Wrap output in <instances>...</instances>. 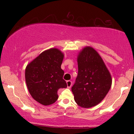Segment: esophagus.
I'll return each mask as SVG.
<instances>
[{
  "mask_svg": "<svg viewBox=\"0 0 134 134\" xmlns=\"http://www.w3.org/2000/svg\"><path fill=\"white\" fill-rule=\"evenodd\" d=\"M67 87H68V88H70V87L72 86V81H67Z\"/></svg>",
  "mask_w": 134,
  "mask_h": 134,
  "instance_id": "obj_1",
  "label": "esophagus"
}]
</instances>
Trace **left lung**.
<instances>
[{
	"label": "left lung",
	"instance_id": "obj_1",
	"mask_svg": "<svg viewBox=\"0 0 134 134\" xmlns=\"http://www.w3.org/2000/svg\"><path fill=\"white\" fill-rule=\"evenodd\" d=\"M78 74L72 87L76 103L82 108L99 104L108 93L111 77L102 58L93 48H84L77 58Z\"/></svg>",
	"mask_w": 134,
	"mask_h": 134
}]
</instances>
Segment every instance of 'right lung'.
<instances>
[{
	"instance_id": "add662e5",
	"label": "right lung",
	"mask_w": 134,
	"mask_h": 134,
	"mask_svg": "<svg viewBox=\"0 0 134 134\" xmlns=\"http://www.w3.org/2000/svg\"><path fill=\"white\" fill-rule=\"evenodd\" d=\"M64 54L57 48L46 50L27 65L25 79L30 94L38 103L50 105L57 100L59 89L67 87L61 69Z\"/></svg>"
}]
</instances>
